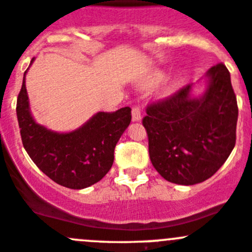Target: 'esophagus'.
<instances>
[{
	"label": "esophagus",
	"instance_id": "esophagus-1",
	"mask_svg": "<svg viewBox=\"0 0 252 252\" xmlns=\"http://www.w3.org/2000/svg\"><path fill=\"white\" fill-rule=\"evenodd\" d=\"M131 121L133 122H140L141 121V112L138 107H134L131 111Z\"/></svg>",
	"mask_w": 252,
	"mask_h": 252
}]
</instances>
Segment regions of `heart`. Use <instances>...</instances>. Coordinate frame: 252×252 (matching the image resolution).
I'll list each match as a JSON object with an SVG mask.
<instances>
[{
    "label": "heart",
    "mask_w": 252,
    "mask_h": 252,
    "mask_svg": "<svg viewBox=\"0 0 252 252\" xmlns=\"http://www.w3.org/2000/svg\"><path fill=\"white\" fill-rule=\"evenodd\" d=\"M165 70L163 69H155L148 75V77L145 79V85L146 86H153V85L158 84L160 81H162L163 77H165ZM178 86V80L177 79H173L171 81H168L166 84L165 89H163V94H170L177 89Z\"/></svg>",
    "instance_id": "1"
}]
</instances>
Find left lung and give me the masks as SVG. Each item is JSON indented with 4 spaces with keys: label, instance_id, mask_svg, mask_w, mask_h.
<instances>
[{
    "label": "left lung",
    "instance_id": "8db88e82",
    "mask_svg": "<svg viewBox=\"0 0 252 252\" xmlns=\"http://www.w3.org/2000/svg\"><path fill=\"white\" fill-rule=\"evenodd\" d=\"M198 96L187 85L150 104L143 119L151 163L168 182L191 186L208 180L235 146L238 103L224 64L211 67Z\"/></svg>",
    "mask_w": 252,
    "mask_h": 252
}]
</instances>
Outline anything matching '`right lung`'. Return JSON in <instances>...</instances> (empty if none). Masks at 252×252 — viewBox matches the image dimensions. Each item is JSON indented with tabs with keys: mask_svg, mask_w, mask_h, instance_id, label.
<instances>
[{
	"mask_svg": "<svg viewBox=\"0 0 252 252\" xmlns=\"http://www.w3.org/2000/svg\"><path fill=\"white\" fill-rule=\"evenodd\" d=\"M32 59L31 65L33 64ZM26 70L17 99L22 143L33 162L58 185L82 189L101 181L111 170L114 148L130 124L129 107L113 113L98 112L77 129L59 133L41 126L31 112Z\"/></svg>",
	"mask_w": 252,
	"mask_h": 252,
	"instance_id": "1",
	"label": "right lung"
}]
</instances>
